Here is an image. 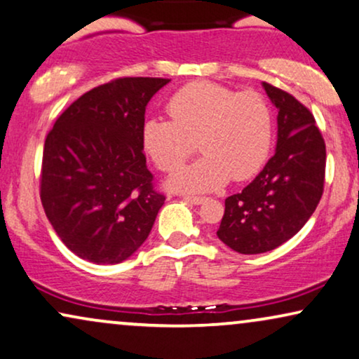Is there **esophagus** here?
I'll use <instances>...</instances> for the list:
<instances>
[{
	"label": "esophagus",
	"mask_w": 359,
	"mask_h": 359,
	"mask_svg": "<svg viewBox=\"0 0 359 359\" xmlns=\"http://www.w3.org/2000/svg\"><path fill=\"white\" fill-rule=\"evenodd\" d=\"M184 199H186V201L193 203V204H201V203L206 201V198H204V196H196V194H184Z\"/></svg>",
	"instance_id": "34e87169"
}]
</instances>
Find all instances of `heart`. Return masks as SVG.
Listing matches in <instances>:
<instances>
[{
	"mask_svg": "<svg viewBox=\"0 0 359 359\" xmlns=\"http://www.w3.org/2000/svg\"><path fill=\"white\" fill-rule=\"evenodd\" d=\"M170 120L148 118L142 143L165 173H175L196 150L204 155L173 176L184 191H206L227 180L252 178L269 160L273 115L269 102L254 90L236 92L214 82H191L170 97Z\"/></svg>",
	"mask_w": 359,
	"mask_h": 359,
	"instance_id": "1",
	"label": "heart"
}]
</instances>
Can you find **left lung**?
Returning <instances> with one entry per match:
<instances>
[{"label":"left lung","instance_id":"8db88e82","mask_svg":"<svg viewBox=\"0 0 359 359\" xmlns=\"http://www.w3.org/2000/svg\"><path fill=\"white\" fill-rule=\"evenodd\" d=\"M277 107V150L252 183L226 199L217 237L239 254H262L299 232L323 194L327 148L315 117L295 97L262 83Z\"/></svg>","mask_w":359,"mask_h":359}]
</instances>
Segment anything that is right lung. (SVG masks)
Segmentation results:
<instances>
[{
    "label": "right lung",
    "mask_w": 359,
    "mask_h": 359,
    "mask_svg": "<svg viewBox=\"0 0 359 359\" xmlns=\"http://www.w3.org/2000/svg\"><path fill=\"white\" fill-rule=\"evenodd\" d=\"M170 79L118 77L72 102L48 133L41 203L81 259L118 264L150 234L166 196L143 153L147 104Z\"/></svg>",
    "instance_id": "add662e5"
}]
</instances>
